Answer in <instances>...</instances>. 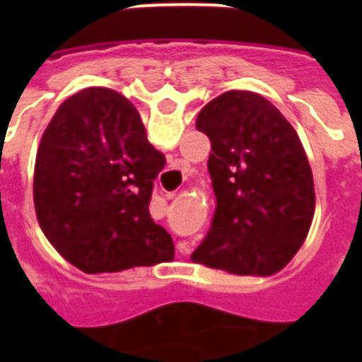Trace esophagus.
I'll return each instance as SVG.
<instances>
[{"label": "esophagus", "instance_id": "obj_1", "mask_svg": "<svg viewBox=\"0 0 362 362\" xmlns=\"http://www.w3.org/2000/svg\"><path fill=\"white\" fill-rule=\"evenodd\" d=\"M176 196V194H166V197H168V199H173V197ZM189 243H184V244H180V246H178V248H180V252H184V254H188L189 252V246H188Z\"/></svg>", "mask_w": 362, "mask_h": 362}]
</instances>
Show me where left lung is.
<instances>
[{
	"label": "left lung",
	"instance_id": "8db88e82",
	"mask_svg": "<svg viewBox=\"0 0 362 362\" xmlns=\"http://www.w3.org/2000/svg\"><path fill=\"white\" fill-rule=\"evenodd\" d=\"M211 141L207 170L217 207L192 259L235 275L287 266L314 217V180L295 127L264 96L227 90L197 114Z\"/></svg>",
	"mask_w": 362,
	"mask_h": 362
}]
</instances>
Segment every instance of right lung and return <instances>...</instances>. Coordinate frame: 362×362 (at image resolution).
Listing matches in <instances>:
<instances>
[{"label":"right lung","mask_w":362,"mask_h":362,"mask_svg":"<svg viewBox=\"0 0 362 362\" xmlns=\"http://www.w3.org/2000/svg\"><path fill=\"white\" fill-rule=\"evenodd\" d=\"M165 155L147 139L126 96L89 87L62 103L35 165L40 228L85 273H114L174 258L173 236L151 219Z\"/></svg>","instance_id":"add662e5"}]
</instances>
